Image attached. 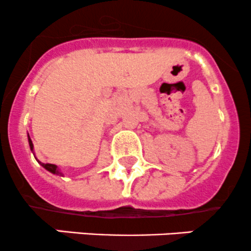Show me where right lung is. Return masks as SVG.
<instances>
[{
    "label": "right lung",
    "mask_w": 251,
    "mask_h": 251,
    "mask_svg": "<svg viewBox=\"0 0 251 251\" xmlns=\"http://www.w3.org/2000/svg\"><path fill=\"white\" fill-rule=\"evenodd\" d=\"M28 140H29V146H30V150H31V151H34L33 141H31L30 136H29V135H28ZM38 162H39V161H38ZM39 163H40V165L42 166V167L45 168V170L49 171V172L53 173V175H59V176H62V173L59 172L58 168H57V166H56V165H52V163H42V162H39Z\"/></svg>",
    "instance_id": "obj_1"
}]
</instances>
